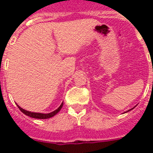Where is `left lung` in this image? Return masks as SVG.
<instances>
[{"label":"left lung","instance_id":"obj_1","mask_svg":"<svg viewBox=\"0 0 153 153\" xmlns=\"http://www.w3.org/2000/svg\"><path fill=\"white\" fill-rule=\"evenodd\" d=\"M132 109H133V108H132ZM131 109H129V110H131ZM129 110H128V111H129Z\"/></svg>","mask_w":153,"mask_h":153}]
</instances>
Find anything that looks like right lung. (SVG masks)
<instances>
[{"label": "right lung", "mask_w": 153, "mask_h": 153, "mask_svg": "<svg viewBox=\"0 0 153 153\" xmlns=\"http://www.w3.org/2000/svg\"><path fill=\"white\" fill-rule=\"evenodd\" d=\"M63 102H62L61 105L60 106V107L58 108L57 109L54 110V111L52 112V113H47V114H44V113H33V112L27 111V110H25V109H22L21 107H20L18 105H17V106H18L19 109H20V110H21L23 113H24V114L27 115V116H28V117H32V118H35V119H49V118H51V117H53V116H55V115H56L58 112L60 111V109H61L62 106H63Z\"/></svg>", "instance_id": "right-lung-1"}]
</instances>
